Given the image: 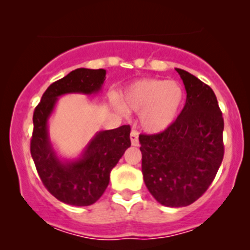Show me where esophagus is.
<instances>
[{"label": "esophagus", "mask_w": 250, "mask_h": 250, "mask_svg": "<svg viewBox=\"0 0 250 250\" xmlns=\"http://www.w3.org/2000/svg\"><path fill=\"white\" fill-rule=\"evenodd\" d=\"M130 141H131V145L135 146V147H137V146L140 145V142H139V133H137V130L135 128L131 129Z\"/></svg>", "instance_id": "34e87169"}]
</instances>
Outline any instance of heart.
Wrapping results in <instances>:
<instances>
[{
  "label": "heart",
  "mask_w": 250,
  "mask_h": 250,
  "mask_svg": "<svg viewBox=\"0 0 250 250\" xmlns=\"http://www.w3.org/2000/svg\"><path fill=\"white\" fill-rule=\"evenodd\" d=\"M122 101L131 111H142L141 125L149 133L170 127L185 102V90L176 81L142 79L123 91Z\"/></svg>",
  "instance_id": "1"
}]
</instances>
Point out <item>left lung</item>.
Listing matches in <instances>:
<instances>
[{
    "instance_id": "8db88e82",
    "label": "left lung",
    "mask_w": 250,
    "mask_h": 250,
    "mask_svg": "<svg viewBox=\"0 0 250 250\" xmlns=\"http://www.w3.org/2000/svg\"><path fill=\"white\" fill-rule=\"evenodd\" d=\"M176 71L187 91L170 127L139 136L149 193L167 207H186L211 185L223 160V117L213 89L188 71Z\"/></svg>"
}]
</instances>
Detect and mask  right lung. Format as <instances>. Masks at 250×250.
Returning a JSON list of instances; mask_svg holds the SVG:
<instances>
[{
    "mask_svg": "<svg viewBox=\"0 0 250 250\" xmlns=\"http://www.w3.org/2000/svg\"><path fill=\"white\" fill-rule=\"evenodd\" d=\"M104 77V69L79 68L70 71L51 83L34 110L31 157L44 187L67 205L83 207L95 203L108 187L111 169L130 147L129 125L99 131L88 143L82 156L74 161H61L51 147L47 123L57 97L71 93L85 95L99 93Z\"/></svg>",
    "mask_w": 250,
    "mask_h": 250,
    "instance_id": "add662e5",
    "label": "right lung"
}]
</instances>
